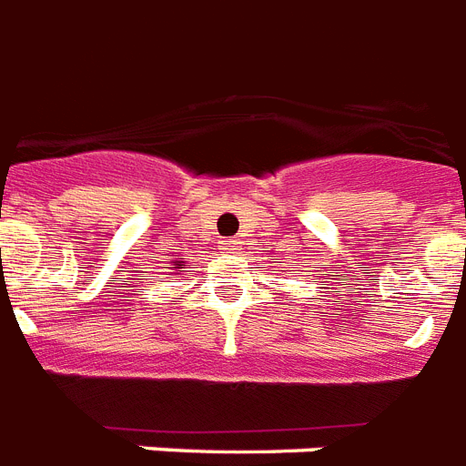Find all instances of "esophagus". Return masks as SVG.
Masks as SVG:
<instances>
[{"label": "esophagus", "instance_id": "esophagus-1", "mask_svg": "<svg viewBox=\"0 0 466 466\" xmlns=\"http://www.w3.org/2000/svg\"><path fill=\"white\" fill-rule=\"evenodd\" d=\"M221 250L230 252V250H238V240L228 238V240H221Z\"/></svg>", "mask_w": 466, "mask_h": 466}]
</instances>
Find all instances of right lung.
I'll use <instances>...</instances> for the list:
<instances>
[{
  "label": "right lung",
  "instance_id": "obj_1",
  "mask_svg": "<svg viewBox=\"0 0 466 466\" xmlns=\"http://www.w3.org/2000/svg\"><path fill=\"white\" fill-rule=\"evenodd\" d=\"M180 267H182V264H177V269H180Z\"/></svg>",
  "mask_w": 466,
  "mask_h": 466
}]
</instances>
